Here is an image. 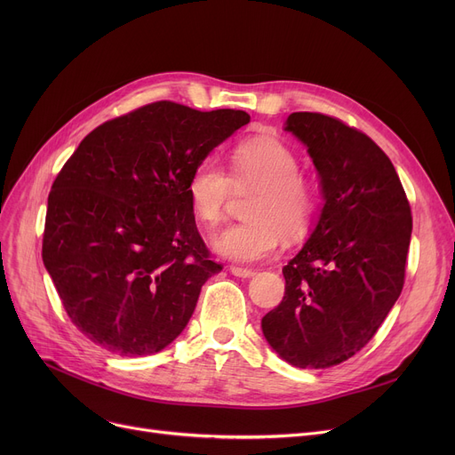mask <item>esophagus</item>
Instances as JSON below:
<instances>
[{
	"label": "esophagus",
	"mask_w": 455,
	"mask_h": 455,
	"mask_svg": "<svg viewBox=\"0 0 455 455\" xmlns=\"http://www.w3.org/2000/svg\"><path fill=\"white\" fill-rule=\"evenodd\" d=\"M230 273L234 276H240V278H251L256 275L254 269H249V267H240V266H230Z\"/></svg>",
	"instance_id": "1"
}]
</instances>
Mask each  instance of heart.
<instances>
[{
	"label": "heart",
	"instance_id": "obj_1",
	"mask_svg": "<svg viewBox=\"0 0 455 455\" xmlns=\"http://www.w3.org/2000/svg\"><path fill=\"white\" fill-rule=\"evenodd\" d=\"M232 189H256L247 208L249 221L228 225L213 235L212 245L223 258L242 264L273 256L283 234L300 240L319 210L315 182L299 172L295 151L271 136L240 143L230 156V175L215 160L204 158L186 184L191 210L206 227L221 223Z\"/></svg>",
	"mask_w": 455,
	"mask_h": 455
}]
</instances>
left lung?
I'll return each instance as SVG.
<instances>
[{"mask_svg":"<svg viewBox=\"0 0 455 455\" xmlns=\"http://www.w3.org/2000/svg\"><path fill=\"white\" fill-rule=\"evenodd\" d=\"M285 131L314 158L324 206L282 269L283 299L261 330L282 360L328 369L360 352L400 297L411 206L389 156L365 132L319 112L290 114Z\"/></svg>","mask_w":455,"mask_h":455,"instance_id":"obj_1","label":"left lung"}]
</instances>
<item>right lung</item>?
Here are the masks:
<instances>
[{"instance_id":"right-lung-1","label":"right lung","mask_w":455,"mask_h":455,"mask_svg":"<svg viewBox=\"0 0 455 455\" xmlns=\"http://www.w3.org/2000/svg\"><path fill=\"white\" fill-rule=\"evenodd\" d=\"M243 110L143 105L93 129L47 197L42 259L68 317L117 355L170 345L194 314L210 258L188 199V177Z\"/></svg>"}]
</instances>
